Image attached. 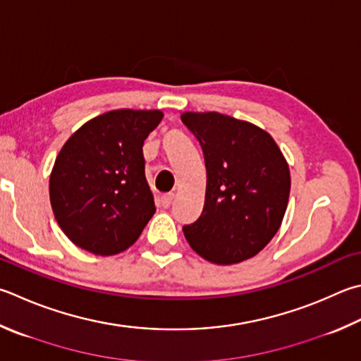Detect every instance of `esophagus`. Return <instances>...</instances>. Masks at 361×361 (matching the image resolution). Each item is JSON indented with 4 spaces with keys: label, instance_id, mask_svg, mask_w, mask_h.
I'll return each mask as SVG.
<instances>
[{
    "label": "esophagus",
    "instance_id": "1",
    "mask_svg": "<svg viewBox=\"0 0 361 361\" xmlns=\"http://www.w3.org/2000/svg\"><path fill=\"white\" fill-rule=\"evenodd\" d=\"M173 197H175V194L173 192H167V194H164L162 197H161V202H162V207L164 208H169L170 205H172V202H173Z\"/></svg>",
    "mask_w": 361,
    "mask_h": 361
}]
</instances>
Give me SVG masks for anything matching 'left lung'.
<instances>
[{
  "mask_svg": "<svg viewBox=\"0 0 361 361\" xmlns=\"http://www.w3.org/2000/svg\"><path fill=\"white\" fill-rule=\"evenodd\" d=\"M181 121L205 156L200 218L183 227L188 243L218 265L260 252L276 235L290 194V172L267 130L218 112H185Z\"/></svg>",
  "mask_w": 361,
  "mask_h": 361,
  "instance_id": "1",
  "label": "left lung"
}]
</instances>
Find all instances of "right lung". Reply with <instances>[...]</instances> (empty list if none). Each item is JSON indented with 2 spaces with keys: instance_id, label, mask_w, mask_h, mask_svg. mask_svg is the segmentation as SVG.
I'll use <instances>...</instances> for the list:
<instances>
[{
  "instance_id": "1",
  "label": "right lung",
  "mask_w": 361,
  "mask_h": 361,
  "mask_svg": "<svg viewBox=\"0 0 361 361\" xmlns=\"http://www.w3.org/2000/svg\"><path fill=\"white\" fill-rule=\"evenodd\" d=\"M162 116L161 110H112L64 143L50 173V203L72 243L114 255L140 237L156 212L142 147Z\"/></svg>"
}]
</instances>
